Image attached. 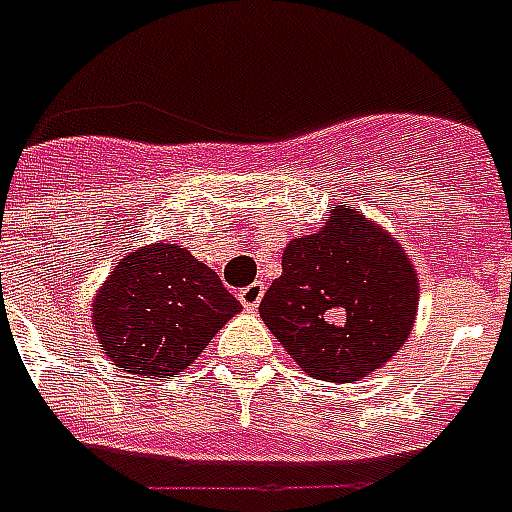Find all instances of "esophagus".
Returning <instances> with one entry per match:
<instances>
[{"instance_id": "34e87169", "label": "esophagus", "mask_w": 512, "mask_h": 512, "mask_svg": "<svg viewBox=\"0 0 512 512\" xmlns=\"http://www.w3.org/2000/svg\"><path fill=\"white\" fill-rule=\"evenodd\" d=\"M261 297H264V283H251V286L240 288V294H237V299L242 302V307H248V310H253V307H259Z\"/></svg>"}]
</instances>
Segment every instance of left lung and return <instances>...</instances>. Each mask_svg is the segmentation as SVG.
I'll list each match as a JSON object with an SVG mask.
<instances>
[{"label": "left lung", "mask_w": 512, "mask_h": 512, "mask_svg": "<svg viewBox=\"0 0 512 512\" xmlns=\"http://www.w3.org/2000/svg\"><path fill=\"white\" fill-rule=\"evenodd\" d=\"M418 280L391 234L337 207L318 234L288 242L259 313L310 378L351 383L402 348Z\"/></svg>", "instance_id": "1"}]
</instances>
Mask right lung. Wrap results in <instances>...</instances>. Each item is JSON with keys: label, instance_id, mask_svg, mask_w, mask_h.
I'll return each instance as SVG.
<instances>
[{"label": "right lung", "instance_id": "obj_1", "mask_svg": "<svg viewBox=\"0 0 512 512\" xmlns=\"http://www.w3.org/2000/svg\"><path fill=\"white\" fill-rule=\"evenodd\" d=\"M91 310L102 351L118 367L172 378L242 305L186 248L156 242L118 261Z\"/></svg>", "mask_w": 512, "mask_h": 512}]
</instances>
